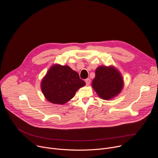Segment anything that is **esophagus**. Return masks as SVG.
<instances>
[{
    "label": "esophagus",
    "mask_w": 158,
    "mask_h": 158,
    "mask_svg": "<svg viewBox=\"0 0 158 158\" xmlns=\"http://www.w3.org/2000/svg\"><path fill=\"white\" fill-rule=\"evenodd\" d=\"M85 83L87 85H89L90 83V78H87L85 79Z\"/></svg>",
    "instance_id": "34e87169"
}]
</instances>
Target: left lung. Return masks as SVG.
Returning a JSON list of instances; mask_svg holds the SVG:
<instances>
[{
  "label": "left lung",
  "instance_id": "8db88e82",
  "mask_svg": "<svg viewBox=\"0 0 158 158\" xmlns=\"http://www.w3.org/2000/svg\"><path fill=\"white\" fill-rule=\"evenodd\" d=\"M92 85L101 98L109 100L121 92L123 87V80L114 67L101 66L96 69Z\"/></svg>",
  "mask_w": 158,
  "mask_h": 158
}]
</instances>
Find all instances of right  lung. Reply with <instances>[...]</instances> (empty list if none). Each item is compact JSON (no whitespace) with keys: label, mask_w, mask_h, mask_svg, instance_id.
Masks as SVG:
<instances>
[{"label":"right lung","mask_w":158,"mask_h":158,"mask_svg":"<svg viewBox=\"0 0 158 158\" xmlns=\"http://www.w3.org/2000/svg\"><path fill=\"white\" fill-rule=\"evenodd\" d=\"M85 85L78 73L68 66L54 65L41 82L45 98L53 104H63L71 99L76 92Z\"/></svg>","instance_id":"add662e5"}]
</instances>
